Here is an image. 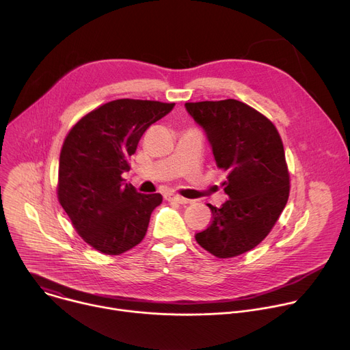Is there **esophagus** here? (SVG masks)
<instances>
[{
    "mask_svg": "<svg viewBox=\"0 0 350 350\" xmlns=\"http://www.w3.org/2000/svg\"><path fill=\"white\" fill-rule=\"evenodd\" d=\"M165 199L169 202H176V204H188L189 202V199L183 198L180 195H174V193H166Z\"/></svg>",
    "mask_w": 350,
    "mask_h": 350,
    "instance_id": "34e87169",
    "label": "esophagus"
}]
</instances>
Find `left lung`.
<instances>
[{"label": "left lung", "mask_w": 350, "mask_h": 350, "mask_svg": "<svg viewBox=\"0 0 350 350\" xmlns=\"http://www.w3.org/2000/svg\"><path fill=\"white\" fill-rule=\"evenodd\" d=\"M185 109L205 131L217 167L227 173L228 201L221 208L208 204L212 223L195 239L220 259L242 255L267 237L286 205L282 141L267 118L237 99L187 103Z\"/></svg>", "instance_id": "left-lung-1"}]
</instances>
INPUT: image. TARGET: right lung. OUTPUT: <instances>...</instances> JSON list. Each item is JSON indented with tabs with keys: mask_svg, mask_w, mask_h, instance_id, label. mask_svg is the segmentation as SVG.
I'll list each match as a JSON object with an SVG mask.
<instances>
[{
	"mask_svg": "<svg viewBox=\"0 0 350 350\" xmlns=\"http://www.w3.org/2000/svg\"><path fill=\"white\" fill-rule=\"evenodd\" d=\"M174 104L116 99L80 119L59 157L58 199L80 237L96 251L120 255L146 234L161 193H141L124 184L129 159L145 130Z\"/></svg>",
	"mask_w": 350,
	"mask_h": 350,
	"instance_id": "add662e5",
	"label": "right lung"
}]
</instances>
